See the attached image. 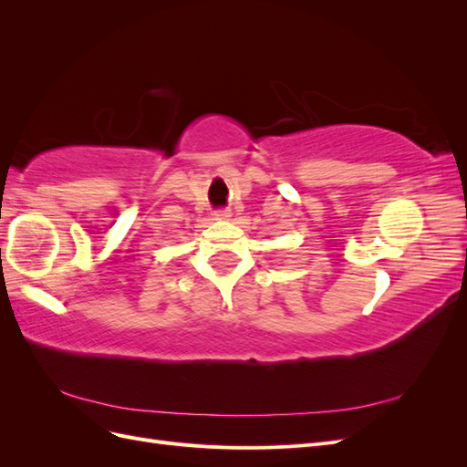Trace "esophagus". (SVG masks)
I'll use <instances>...</instances> for the list:
<instances>
[{
  "instance_id": "obj_1",
  "label": "esophagus",
  "mask_w": 467,
  "mask_h": 467,
  "mask_svg": "<svg viewBox=\"0 0 467 467\" xmlns=\"http://www.w3.org/2000/svg\"><path fill=\"white\" fill-rule=\"evenodd\" d=\"M214 216L216 220H223V218H230V210H225V208H218V210H214Z\"/></svg>"
}]
</instances>
